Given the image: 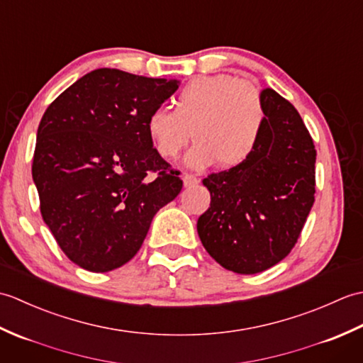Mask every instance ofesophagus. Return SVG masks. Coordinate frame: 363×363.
Instances as JSON below:
<instances>
[{
  "instance_id": "esophagus-1",
  "label": "esophagus",
  "mask_w": 363,
  "mask_h": 363,
  "mask_svg": "<svg viewBox=\"0 0 363 363\" xmlns=\"http://www.w3.org/2000/svg\"><path fill=\"white\" fill-rule=\"evenodd\" d=\"M182 179H184V187H195L199 184V177H196L195 174H191V173L184 174Z\"/></svg>"
}]
</instances>
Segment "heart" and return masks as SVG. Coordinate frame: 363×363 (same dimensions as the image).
<instances>
[{"label":"heart","mask_w":363,"mask_h":363,"mask_svg":"<svg viewBox=\"0 0 363 363\" xmlns=\"http://www.w3.org/2000/svg\"><path fill=\"white\" fill-rule=\"evenodd\" d=\"M174 109H154L146 130L167 160L179 156L194 135L187 154L194 168L215 162L223 168L246 164L256 152L265 126V107L256 87L233 74L199 76L174 98Z\"/></svg>","instance_id":"1"}]
</instances>
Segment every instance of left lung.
Listing matches in <instances>:
<instances>
[{"mask_svg":"<svg viewBox=\"0 0 363 363\" xmlns=\"http://www.w3.org/2000/svg\"><path fill=\"white\" fill-rule=\"evenodd\" d=\"M265 126L246 164L203 181L211 207L196 229L206 251L238 274H256L289 256L315 201L313 140L298 111L262 90Z\"/></svg>","mask_w":363,"mask_h":363,"instance_id":"1","label":"left lung"}]
</instances>
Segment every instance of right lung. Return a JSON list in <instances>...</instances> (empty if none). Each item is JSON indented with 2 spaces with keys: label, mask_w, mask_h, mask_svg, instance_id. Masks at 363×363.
<instances>
[{
  "label": "right lung",
  "mask_w": 363,
  "mask_h": 363,
  "mask_svg": "<svg viewBox=\"0 0 363 363\" xmlns=\"http://www.w3.org/2000/svg\"><path fill=\"white\" fill-rule=\"evenodd\" d=\"M177 87L98 68L45 111L33 179L42 218L73 264L94 273L125 265L154 215L179 195L181 172L159 156L146 130L148 115Z\"/></svg>",
  "instance_id": "1"
}]
</instances>
